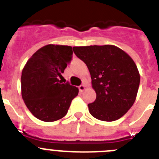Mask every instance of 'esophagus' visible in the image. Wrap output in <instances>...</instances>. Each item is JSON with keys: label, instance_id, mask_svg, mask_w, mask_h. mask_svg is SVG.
<instances>
[{"label": "esophagus", "instance_id": "obj_1", "mask_svg": "<svg viewBox=\"0 0 159 159\" xmlns=\"http://www.w3.org/2000/svg\"><path fill=\"white\" fill-rule=\"evenodd\" d=\"M85 85H84V84H82V85H80V86H79V90H80V92H84V90H85Z\"/></svg>", "mask_w": 159, "mask_h": 159}]
</instances>
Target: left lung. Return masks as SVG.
<instances>
[{
	"mask_svg": "<svg viewBox=\"0 0 159 159\" xmlns=\"http://www.w3.org/2000/svg\"><path fill=\"white\" fill-rule=\"evenodd\" d=\"M91 74L96 99L88 105L90 114L102 121L120 119L134 104L139 87L137 66L128 54L114 45L73 47Z\"/></svg>",
	"mask_w": 159,
	"mask_h": 159,
	"instance_id": "obj_1",
	"label": "left lung"
}]
</instances>
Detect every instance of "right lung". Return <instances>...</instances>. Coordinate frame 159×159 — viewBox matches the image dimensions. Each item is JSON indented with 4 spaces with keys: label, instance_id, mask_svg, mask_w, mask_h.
I'll return each instance as SVG.
<instances>
[{
    "label": "right lung",
    "instance_id": "add662e5",
    "mask_svg": "<svg viewBox=\"0 0 159 159\" xmlns=\"http://www.w3.org/2000/svg\"><path fill=\"white\" fill-rule=\"evenodd\" d=\"M72 54L71 46L48 44L37 50L24 67L22 98L38 119L53 122L62 119L78 95L76 87L60 80Z\"/></svg>",
    "mask_w": 159,
    "mask_h": 159
}]
</instances>
